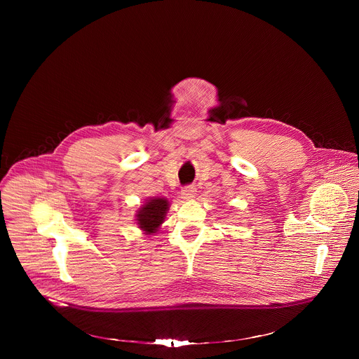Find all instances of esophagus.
Returning a JSON list of instances; mask_svg holds the SVG:
<instances>
[{"label":"esophagus","instance_id":"esophagus-1","mask_svg":"<svg viewBox=\"0 0 359 359\" xmlns=\"http://www.w3.org/2000/svg\"><path fill=\"white\" fill-rule=\"evenodd\" d=\"M197 190H196V187H193V186H187V187H184L183 190H182V198L183 200H193L194 197H196V193Z\"/></svg>","mask_w":359,"mask_h":359}]
</instances>
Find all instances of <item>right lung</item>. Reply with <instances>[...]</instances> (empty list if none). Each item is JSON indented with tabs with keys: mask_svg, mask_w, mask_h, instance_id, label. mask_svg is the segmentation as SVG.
Wrapping results in <instances>:
<instances>
[{
	"mask_svg": "<svg viewBox=\"0 0 359 359\" xmlns=\"http://www.w3.org/2000/svg\"><path fill=\"white\" fill-rule=\"evenodd\" d=\"M170 203L166 197L153 196L144 200L142 206L136 210V224L146 236H151L159 231L163 224Z\"/></svg>",
	"mask_w": 359,
	"mask_h": 359,
	"instance_id": "1",
	"label": "right lung"
}]
</instances>
